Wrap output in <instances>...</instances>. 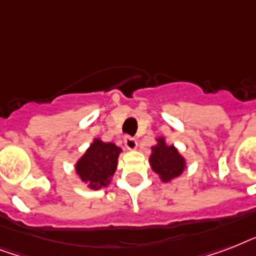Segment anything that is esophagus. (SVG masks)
<instances>
[{
    "mask_svg": "<svg viewBox=\"0 0 256 256\" xmlns=\"http://www.w3.org/2000/svg\"><path fill=\"white\" fill-rule=\"evenodd\" d=\"M124 146L128 150H136L138 148V142L132 136H124Z\"/></svg>",
    "mask_w": 256,
    "mask_h": 256,
    "instance_id": "esophagus-1",
    "label": "esophagus"
}]
</instances>
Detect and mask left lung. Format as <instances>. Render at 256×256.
Returning a JSON list of instances; mask_svg holds the SVG:
<instances>
[{
    "label": "left lung",
    "mask_w": 256,
    "mask_h": 256,
    "mask_svg": "<svg viewBox=\"0 0 256 256\" xmlns=\"http://www.w3.org/2000/svg\"><path fill=\"white\" fill-rule=\"evenodd\" d=\"M156 142L152 146V154L148 156L152 170L158 174L164 183L171 182L186 170V158L174 144H168L164 136H158Z\"/></svg>",
    "instance_id": "1"
}]
</instances>
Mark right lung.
Segmentation results:
<instances>
[{
  "instance_id": "right-lung-1",
  "label": "right lung",
  "mask_w": 256,
  "mask_h": 256,
  "mask_svg": "<svg viewBox=\"0 0 256 256\" xmlns=\"http://www.w3.org/2000/svg\"><path fill=\"white\" fill-rule=\"evenodd\" d=\"M122 148L116 144L94 138L84 156L76 162V174L92 190L108 187L116 174Z\"/></svg>"
}]
</instances>
